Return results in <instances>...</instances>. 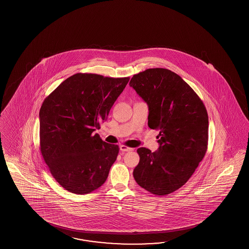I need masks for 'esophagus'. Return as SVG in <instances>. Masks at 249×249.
I'll use <instances>...</instances> for the list:
<instances>
[{
	"label": "esophagus",
	"mask_w": 249,
	"mask_h": 249,
	"mask_svg": "<svg viewBox=\"0 0 249 249\" xmlns=\"http://www.w3.org/2000/svg\"><path fill=\"white\" fill-rule=\"evenodd\" d=\"M120 149H121L122 151H124V152H126V151H132V150H133V148H130V147H127L125 145H121V146H120Z\"/></svg>",
	"instance_id": "obj_1"
}]
</instances>
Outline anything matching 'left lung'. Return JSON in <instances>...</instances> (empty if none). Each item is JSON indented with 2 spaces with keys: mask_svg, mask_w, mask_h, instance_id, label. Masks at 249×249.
<instances>
[{
  "mask_svg": "<svg viewBox=\"0 0 249 249\" xmlns=\"http://www.w3.org/2000/svg\"><path fill=\"white\" fill-rule=\"evenodd\" d=\"M130 86L148 106L149 128L159 131V148H138L133 170L139 185L164 196L180 189L204 159L208 144V116L201 99L169 69H148L134 74Z\"/></svg>",
  "mask_w": 249,
  "mask_h": 249,
  "instance_id": "left-lung-1",
  "label": "left lung"
}]
</instances>
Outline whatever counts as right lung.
I'll return each mask as SVG.
<instances>
[{
    "label": "right lung",
    "instance_id": "right-lung-1",
    "mask_svg": "<svg viewBox=\"0 0 249 249\" xmlns=\"http://www.w3.org/2000/svg\"><path fill=\"white\" fill-rule=\"evenodd\" d=\"M129 79L77 73L42 102L40 150L54 179L66 191L88 194L106 181L119 147L93 132L106 120Z\"/></svg>",
    "mask_w": 249,
    "mask_h": 249
}]
</instances>
